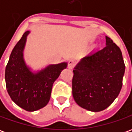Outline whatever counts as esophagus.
<instances>
[{
  "instance_id": "1",
  "label": "esophagus",
  "mask_w": 132,
  "mask_h": 132,
  "mask_svg": "<svg viewBox=\"0 0 132 132\" xmlns=\"http://www.w3.org/2000/svg\"><path fill=\"white\" fill-rule=\"evenodd\" d=\"M75 66V61L73 60H70L68 63V68L69 69H73V67Z\"/></svg>"
}]
</instances>
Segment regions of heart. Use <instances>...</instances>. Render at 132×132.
Masks as SVG:
<instances>
[{
	"label": "heart",
	"mask_w": 132,
	"mask_h": 132,
	"mask_svg": "<svg viewBox=\"0 0 132 132\" xmlns=\"http://www.w3.org/2000/svg\"><path fill=\"white\" fill-rule=\"evenodd\" d=\"M97 45H96V44H95V45H93V46H92L91 47H90V51H95V49H97Z\"/></svg>",
	"instance_id": "obj_1"
}]
</instances>
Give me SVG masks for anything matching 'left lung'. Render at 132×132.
<instances>
[{"instance_id": "left-lung-1", "label": "left lung", "mask_w": 132, "mask_h": 132, "mask_svg": "<svg viewBox=\"0 0 132 132\" xmlns=\"http://www.w3.org/2000/svg\"><path fill=\"white\" fill-rule=\"evenodd\" d=\"M106 46L83 57L73 69V99L81 108L91 112L105 110L119 95L125 75L122 52L105 37Z\"/></svg>"}]
</instances>
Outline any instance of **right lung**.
<instances>
[{
  "label": "right lung",
  "instance_id": "add662e5",
  "mask_svg": "<svg viewBox=\"0 0 132 132\" xmlns=\"http://www.w3.org/2000/svg\"><path fill=\"white\" fill-rule=\"evenodd\" d=\"M30 33L25 32L13 48L5 68V79L7 91L13 102L26 111L34 112L48 104L53 83L68 63L63 61L49 64L34 71L24 59V49Z\"/></svg>",
  "mask_w": 132,
  "mask_h": 132
}]
</instances>
